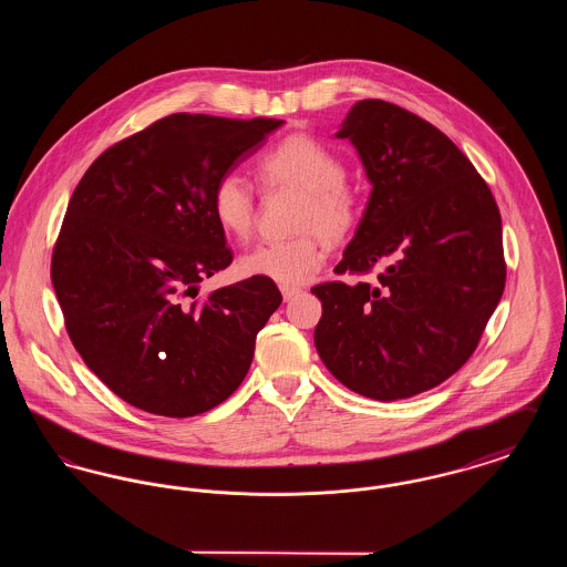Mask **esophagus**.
Wrapping results in <instances>:
<instances>
[{"label": "esophagus", "mask_w": 567, "mask_h": 567, "mask_svg": "<svg viewBox=\"0 0 567 567\" xmlns=\"http://www.w3.org/2000/svg\"><path fill=\"white\" fill-rule=\"evenodd\" d=\"M280 293H282V297H285V301H289V299H293V297L299 293V289L297 287H280Z\"/></svg>", "instance_id": "esophagus-1"}]
</instances>
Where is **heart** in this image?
Here are the masks:
<instances>
[{
	"label": "heart",
	"mask_w": 567,
	"mask_h": 567,
	"mask_svg": "<svg viewBox=\"0 0 567 567\" xmlns=\"http://www.w3.org/2000/svg\"><path fill=\"white\" fill-rule=\"evenodd\" d=\"M257 176L266 189L301 190L296 229L291 240L261 243L246 250L238 266L246 276L270 278L291 287L303 282L324 261L323 240L344 243L359 223L357 195L347 187V165L319 140L289 135L257 162ZM210 206L218 227L246 238L255 223V190L238 172H227L216 181ZM320 233L317 235L316 231Z\"/></svg>",
	"instance_id": "1"
}]
</instances>
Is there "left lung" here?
Returning a JSON list of instances; mask_svg holds the SVG:
<instances>
[{
    "label": "left lung",
    "mask_w": 567,
    "mask_h": 567,
    "mask_svg": "<svg viewBox=\"0 0 567 567\" xmlns=\"http://www.w3.org/2000/svg\"><path fill=\"white\" fill-rule=\"evenodd\" d=\"M349 137L370 202L336 274L378 282L312 287L315 344L344 386L405 400L453 377L476 351L506 285L502 216L476 167L432 123L382 100L352 106Z\"/></svg>",
    "instance_id": "1"
}]
</instances>
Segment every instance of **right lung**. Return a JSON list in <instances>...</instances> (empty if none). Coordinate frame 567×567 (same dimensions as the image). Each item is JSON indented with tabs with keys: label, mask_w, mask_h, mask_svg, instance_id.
<instances>
[{
	"label": "right lung",
	"mask_w": 567,
	"mask_h": 567,
	"mask_svg": "<svg viewBox=\"0 0 567 567\" xmlns=\"http://www.w3.org/2000/svg\"><path fill=\"white\" fill-rule=\"evenodd\" d=\"M280 125L169 114L110 146L74 189L54 244V293L82 361L127 404L195 416L246 377L282 296L259 276L197 296L234 259L210 195Z\"/></svg>",
	"instance_id": "1"
}]
</instances>
